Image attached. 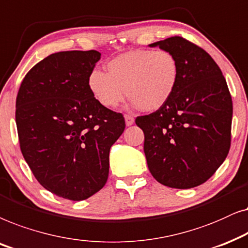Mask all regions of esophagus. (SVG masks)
Instances as JSON below:
<instances>
[{
  "mask_svg": "<svg viewBox=\"0 0 248 248\" xmlns=\"http://www.w3.org/2000/svg\"><path fill=\"white\" fill-rule=\"evenodd\" d=\"M124 120H126V126H128V127L131 126V124L135 122V119L131 117V115H128V114L124 115Z\"/></svg>",
  "mask_w": 248,
  "mask_h": 248,
  "instance_id": "obj_1",
  "label": "esophagus"
}]
</instances>
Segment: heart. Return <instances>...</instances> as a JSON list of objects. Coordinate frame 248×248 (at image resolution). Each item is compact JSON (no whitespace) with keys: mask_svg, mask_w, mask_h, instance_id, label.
I'll use <instances>...</instances> for the list:
<instances>
[{"mask_svg":"<svg viewBox=\"0 0 248 248\" xmlns=\"http://www.w3.org/2000/svg\"><path fill=\"white\" fill-rule=\"evenodd\" d=\"M178 78L179 64L172 53L135 49L112 59L108 63V74L97 69L92 71L88 88L105 108L118 107L127 92L134 108L154 112L172 96Z\"/></svg>","mask_w":248,"mask_h":248,"instance_id":"obj_1","label":"heart"}]
</instances>
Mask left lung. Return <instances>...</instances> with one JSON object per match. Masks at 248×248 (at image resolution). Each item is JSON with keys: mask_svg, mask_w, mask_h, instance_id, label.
Instances as JSON below:
<instances>
[{"mask_svg": "<svg viewBox=\"0 0 248 248\" xmlns=\"http://www.w3.org/2000/svg\"><path fill=\"white\" fill-rule=\"evenodd\" d=\"M176 57L179 78L170 100L136 119L152 176L164 186L188 189L205 183L226 160L232 140V101L209 53L179 36L148 45Z\"/></svg>", "mask_w": 248, "mask_h": 248, "instance_id": "1", "label": "left lung"}]
</instances>
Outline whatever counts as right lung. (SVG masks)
<instances>
[{"label":"right lung","mask_w":248,"mask_h":248,"mask_svg":"<svg viewBox=\"0 0 248 248\" xmlns=\"http://www.w3.org/2000/svg\"><path fill=\"white\" fill-rule=\"evenodd\" d=\"M97 51L53 53L34 65L16 101L21 153L45 189L71 201L104 187L108 154L124 133V119L95 100L88 76Z\"/></svg>","instance_id":"add662e5"}]
</instances>
